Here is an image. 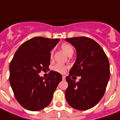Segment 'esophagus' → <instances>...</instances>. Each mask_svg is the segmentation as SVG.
I'll use <instances>...</instances> for the list:
<instances>
[{"mask_svg":"<svg viewBox=\"0 0 120 120\" xmlns=\"http://www.w3.org/2000/svg\"><path fill=\"white\" fill-rule=\"evenodd\" d=\"M65 78H66V76H62V79H63V80H65Z\"/></svg>","mask_w":120,"mask_h":120,"instance_id":"esophagus-1","label":"esophagus"}]
</instances>
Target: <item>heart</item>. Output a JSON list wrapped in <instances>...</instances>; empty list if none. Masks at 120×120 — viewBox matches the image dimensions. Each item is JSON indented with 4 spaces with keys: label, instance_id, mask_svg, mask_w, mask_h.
I'll return each instance as SVG.
<instances>
[{
    "label": "heart",
    "instance_id": "heart-1",
    "mask_svg": "<svg viewBox=\"0 0 120 120\" xmlns=\"http://www.w3.org/2000/svg\"><path fill=\"white\" fill-rule=\"evenodd\" d=\"M61 48H62V50L67 55H68V56L72 55V54L74 53L73 48L72 47L71 45H70V44H62L61 45ZM50 55H51V57H52V55H53V50L51 51ZM68 68V66H66V65H64V64H56L55 65H54V66H52V70H53L54 71H55L56 72L60 73V74H64V73L66 72V71L67 70Z\"/></svg>",
    "mask_w": 120,
    "mask_h": 120
}]
</instances>
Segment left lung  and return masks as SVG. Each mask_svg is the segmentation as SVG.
I'll use <instances>...</instances> for the list:
<instances>
[{
	"mask_svg": "<svg viewBox=\"0 0 120 120\" xmlns=\"http://www.w3.org/2000/svg\"><path fill=\"white\" fill-rule=\"evenodd\" d=\"M66 41L77 52L76 62L66 78L68 84L66 100L75 109H90L105 93L110 76L109 60L102 48L92 38L80 36L66 38ZM74 75L81 76L79 82L73 80Z\"/></svg>",
	"mask_w": 120,
	"mask_h": 120,
	"instance_id": "1",
	"label": "left lung"
}]
</instances>
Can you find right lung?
I'll use <instances>...</instances> for the list:
<instances>
[{"label":"right lung","instance_id":"1","mask_svg":"<svg viewBox=\"0 0 120 120\" xmlns=\"http://www.w3.org/2000/svg\"><path fill=\"white\" fill-rule=\"evenodd\" d=\"M59 41L34 37L22 44L15 52L9 66V80L16 100L24 108L39 111L52 101L53 94L62 81V75L50 71L44 80L38 74L49 69L50 52Z\"/></svg>","mask_w":120,"mask_h":120}]
</instances>
